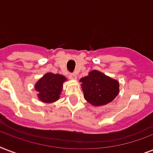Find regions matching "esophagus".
Wrapping results in <instances>:
<instances>
[{"instance_id": "34e87169", "label": "esophagus", "mask_w": 153, "mask_h": 153, "mask_svg": "<svg viewBox=\"0 0 153 153\" xmlns=\"http://www.w3.org/2000/svg\"><path fill=\"white\" fill-rule=\"evenodd\" d=\"M69 79L71 80H75L77 79V76L75 74H69Z\"/></svg>"}]
</instances>
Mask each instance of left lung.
Returning <instances> with one entry per match:
<instances>
[{"mask_svg":"<svg viewBox=\"0 0 153 153\" xmlns=\"http://www.w3.org/2000/svg\"><path fill=\"white\" fill-rule=\"evenodd\" d=\"M84 98L94 106L108 104L118 95L119 82L107 76L104 73L94 70L87 76L80 79Z\"/></svg>","mask_w":153,"mask_h":153,"instance_id":"1","label":"left lung"}]
</instances>
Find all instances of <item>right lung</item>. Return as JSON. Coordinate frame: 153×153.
Listing matches in <instances>:
<instances>
[{
    "label": "right lung",
    "instance_id": "1",
    "mask_svg": "<svg viewBox=\"0 0 153 153\" xmlns=\"http://www.w3.org/2000/svg\"><path fill=\"white\" fill-rule=\"evenodd\" d=\"M66 81L67 79L62 74L46 73L35 84V90L38 92L39 100L44 103H53L59 100L63 82Z\"/></svg>",
    "mask_w": 153,
    "mask_h": 153
}]
</instances>
